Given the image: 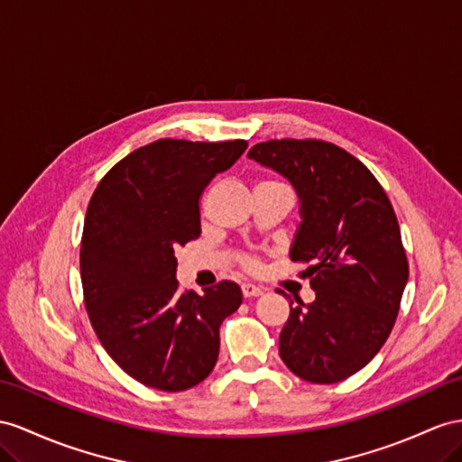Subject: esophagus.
<instances>
[{"label":"esophagus","instance_id":"obj_1","mask_svg":"<svg viewBox=\"0 0 462 462\" xmlns=\"http://www.w3.org/2000/svg\"><path fill=\"white\" fill-rule=\"evenodd\" d=\"M242 294H244L245 299H254V297H259V294H263V289L252 285V282H244V285H242Z\"/></svg>","mask_w":462,"mask_h":462}]
</instances>
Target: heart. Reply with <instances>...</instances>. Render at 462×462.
<instances>
[{
	"label": "heart",
	"instance_id": "1",
	"mask_svg": "<svg viewBox=\"0 0 462 462\" xmlns=\"http://www.w3.org/2000/svg\"><path fill=\"white\" fill-rule=\"evenodd\" d=\"M263 183H275V181H263ZM244 265L245 267H255V262H254V259H244Z\"/></svg>",
	"mask_w": 462,
	"mask_h": 462
}]
</instances>
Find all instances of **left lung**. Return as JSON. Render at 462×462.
<instances>
[{
    "label": "left lung",
    "instance_id": "left-lung-1",
    "mask_svg": "<svg viewBox=\"0 0 462 462\" xmlns=\"http://www.w3.org/2000/svg\"><path fill=\"white\" fill-rule=\"evenodd\" d=\"M247 158L297 191L300 224L289 255L309 263L302 275L316 292L310 304L291 300L281 359L302 381H344L384 346L408 282L394 208L374 175L329 142L269 140Z\"/></svg>",
    "mask_w": 462,
    "mask_h": 462
}]
</instances>
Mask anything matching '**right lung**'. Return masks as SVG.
<instances>
[{"instance_id":"add662e5","label":"right lung","mask_w":462,"mask_h":462,"mask_svg":"<svg viewBox=\"0 0 462 462\" xmlns=\"http://www.w3.org/2000/svg\"><path fill=\"white\" fill-rule=\"evenodd\" d=\"M245 148L156 140L113 165L89 200L79 252L86 309L113 361L142 384L180 393L215 369L220 324L242 291L222 281L205 294L181 292L175 247L199 238L200 193Z\"/></svg>"}]
</instances>
